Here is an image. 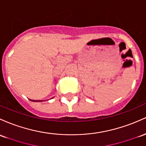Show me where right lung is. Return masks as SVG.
<instances>
[{
  "mask_svg": "<svg viewBox=\"0 0 146 146\" xmlns=\"http://www.w3.org/2000/svg\"><path fill=\"white\" fill-rule=\"evenodd\" d=\"M31 101H34V102H39V100H30ZM40 101H42V100H40Z\"/></svg>",
  "mask_w": 146,
  "mask_h": 146,
  "instance_id": "add662e5",
  "label": "right lung"
}]
</instances>
